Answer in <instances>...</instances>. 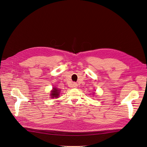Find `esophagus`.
<instances>
[{"instance_id":"esophagus-1","label":"esophagus","mask_w":147,"mask_h":147,"mask_svg":"<svg viewBox=\"0 0 147 147\" xmlns=\"http://www.w3.org/2000/svg\"><path fill=\"white\" fill-rule=\"evenodd\" d=\"M73 87H74V88H77V87H78V84H76V83L73 84Z\"/></svg>"}]
</instances>
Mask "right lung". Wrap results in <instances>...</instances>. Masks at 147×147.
Returning <instances> with one entry per match:
<instances>
[{
	"label": "right lung",
	"mask_w": 147,
	"mask_h": 147,
	"mask_svg": "<svg viewBox=\"0 0 147 147\" xmlns=\"http://www.w3.org/2000/svg\"><path fill=\"white\" fill-rule=\"evenodd\" d=\"M60 92H61V91L59 89L56 88V87L53 88V89L51 91V92L50 94L51 98H59Z\"/></svg>",
	"instance_id": "right-lung-1"
}]
</instances>
